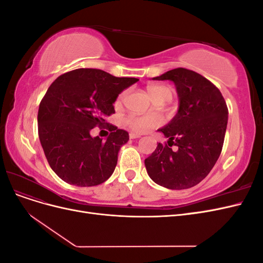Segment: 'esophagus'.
I'll return each instance as SVG.
<instances>
[{"mask_svg": "<svg viewBox=\"0 0 263 263\" xmlns=\"http://www.w3.org/2000/svg\"><path fill=\"white\" fill-rule=\"evenodd\" d=\"M139 137H140V135H138V134H135V133H130V134H129V138H130V139L139 138Z\"/></svg>", "mask_w": 263, "mask_h": 263, "instance_id": "34e87169", "label": "esophagus"}]
</instances>
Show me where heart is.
I'll return each instance as SVG.
<instances>
[{"instance_id":"b5f03b06","label":"heart","mask_w":263,"mask_h":263,"mask_svg":"<svg viewBox=\"0 0 263 263\" xmlns=\"http://www.w3.org/2000/svg\"><path fill=\"white\" fill-rule=\"evenodd\" d=\"M148 93L155 102L159 101H169L172 97V92L168 86L165 85H150L148 86ZM127 91H123L118 94L116 99V104H122ZM162 123V118L157 114H129L125 117V124L128 128L137 134H144L156 127L160 126Z\"/></svg>"}]
</instances>
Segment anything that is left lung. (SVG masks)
Listing matches in <instances>:
<instances>
[{"mask_svg": "<svg viewBox=\"0 0 263 263\" xmlns=\"http://www.w3.org/2000/svg\"><path fill=\"white\" fill-rule=\"evenodd\" d=\"M154 80H170L177 86L178 114L159 132V142L145 160L149 177L171 190L190 189L211 172L224 145L228 108L216 85L195 71L177 68ZM176 145L177 149H172Z\"/></svg>", "mask_w": 263, "mask_h": 263, "instance_id": "1", "label": "left lung"}]
</instances>
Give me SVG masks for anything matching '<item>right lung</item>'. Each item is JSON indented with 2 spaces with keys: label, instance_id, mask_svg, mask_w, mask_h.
Returning <instances> with one entry per match:
<instances>
[{
  "label": "right lung",
  "instance_id": "add662e5",
  "mask_svg": "<svg viewBox=\"0 0 263 263\" xmlns=\"http://www.w3.org/2000/svg\"><path fill=\"white\" fill-rule=\"evenodd\" d=\"M136 78H117L100 69L81 68L59 76L51 83L38 109V135L50 168L69 184L94 186L115 170L119 148L129 139L124 129L108 124L118 94ZM108 125L102 142L89 133Z\"/></svg>",
  "mask_w": 263,
  "mask_h": 263
}]
</instances>
